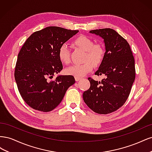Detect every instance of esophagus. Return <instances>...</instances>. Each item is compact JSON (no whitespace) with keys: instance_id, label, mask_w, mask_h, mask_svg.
<instances>
[{"instance_id":"esophagus-1","label":"esophagus","mask_w":152,"mask_h":152,"mask_svg":"<svg viewBox=\"0 0 152 152\" xmlns=\"http://www.w3.org/2000/svg\"><path fill=\"white\" fill-rule=\"evenodd\" d=\"M81 79L80 77H75V79L76 81H79L80 79Z\"/></svg>"}]
</instances>
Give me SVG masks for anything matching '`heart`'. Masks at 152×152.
<instances>
[{
  "label": "heart",
  "instance_id": "obj_1",
  "mask_svg": "<svg viewBox=\"0 0 152 152\" xmlns=\"http://www.w3.org/2000/svg\"><path fill=\"white\" fill-rule=\"evenodd\" d=\"M74 44L86 52L84 57V63L81 65H73L66 68L65 72L68 75L81 77L89 73L94 66L99 65L103 61L105 49L100 44H94L91 38L85 35L77 37L73 42ZM58 56L60 61L65 63H70V50L65 44L61 45L58 50Z\"/></svg>",
  "mask_w": 152,
  "mask_h": 152
}]
</instances>
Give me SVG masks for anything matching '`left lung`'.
Returning a JSON list of instances; mask_svg holds the SVG:
<instances>
[{
  "instance_id": "8db88e82",
  "label": "left lung",
  "mask_w": 152,
  "mask_h": 152,
  "mask_svg": "<svg viewBox=\"0 0 152 152\" xmlns=\"http://www.w3.org/2000/svg\"><path fill=\"white\" fill-rule=\"evenodd\" d=\"M104 40L105 55L95 75H104L102 81L89 77L90 87L83 93L86 104L93 112L108 114L125 103L135 79L134 59L127 40L111 28L91 30Z\"/></svg>"
}]
</instances>
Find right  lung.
<instances>
[{"label":"right lung","mask_w":152,"mask_h":152,"mask_svg":"<svg viewBox=\"0 0 152 152\" xmlns=\"http://www.w3.org/2000/svg\"><path fill=\"white\" fill-rule=\"evenodd\" d=\"M79 30L48 26L35 31L26 39L18 55L15 78L25 102L34 110L48 112L54 110L75 80L72 75L54 74L62 70L58 50Z\"/></svg>","instance_id":"add662e5"}]
</instances>
